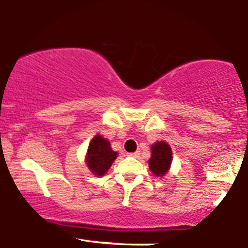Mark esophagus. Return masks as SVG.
Returning a JSON list of instances; mask_svg holds the SVG:
<instances>
[{"label":"esophagus","instance_id":"1","mask_svg":"<svg viewBox=\"0 0 248 248\" xmlns=\"http://www.w3.org/2000/svg\"><path fill=\"white\" fill-rule=\"evenodd\" d=\"M139 155H140V153L139 152H136V153H128L127 154V156H130V157H139Z\"/></svg>","mask_w":248,"mask_h":248}]
</instances>
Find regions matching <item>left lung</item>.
Returning <instances> with one entry per match:
<instances>
[{
    "label": "left lung",
    "instance_id": "left-lung-1",
    "mask_svg": "<svg viewBox=\"0 0 248 248\" xmlns=\"http://www.w3.org/2000/svg\"><path fill=\"white\" fill-rule=\"evenodd\" d=\"M172 160V150L164 141L156 142L152 147V158L149 159V169L156 176H163L169 171Z\"/></svg>",
    "mask_w": 248,
    "mask_h": 248
}]
</instances>
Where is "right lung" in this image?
<instances>
[{
  "mask_svg": "<svg viewBox=\"0 0 248 248\" xmlns=\"http://www.w3.org/2000/svg\"><path fill=\"white\" fill-rule=\"evenodd\" d=\"M116 157L117 153L112 152L109 141L98 134L89 144L86 164L93 174L104 175Z\"/></svg>",
  "mask_w": 248,
  "mask_h": 248,
  "instance_id": "1",
  "label": "right lung"
}]
</instances>
